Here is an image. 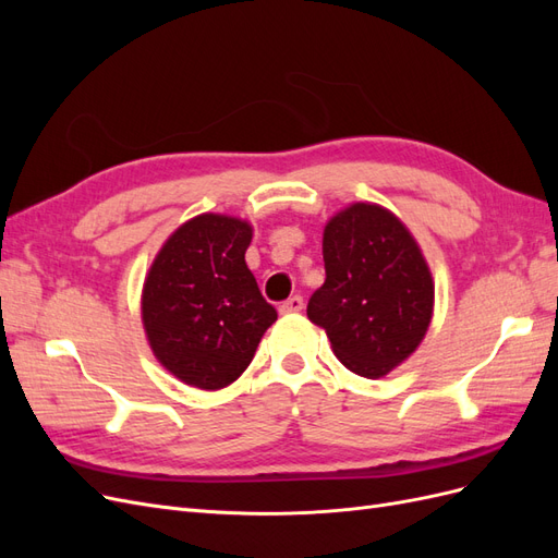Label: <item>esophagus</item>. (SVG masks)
I'll use <instances>...</instances> for the list:
<instances>
[{"label": "esophagus", "instance_id": "obj_1", "mask_svg": "<svg viewBox=\"0 0 558 558\" xmlns=\"http://www.w3.org/2000/svg\"><path fill=\"white\" fill-rule=\"evenodd\" d=\"M302 307H305V300H302V295H291L289 300L281 302L279 312H281V314H295V312H300Z\"/></svg>", "mask_w": 558, "mask_h": 558}]
</instances>
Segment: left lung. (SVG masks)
Listing matches in <instances>:
<instances>
[{
	"mask_svg": "<svg viewBox=\"0 0 558 558\" xmlns=\"http://www.w3.org/2000/svg\"><path fill=\"white\" fill-rule=\"evenodd\" d=\"M326 281L307 305L351 373L384 377L424 340L433 279L416 242L377 205H351L324 230Z\"/></svg>",
	"mask_w": 558,
	"mask_h": 558,
	"instance_id": "left-lung-1",
	"label": "left lung"
}]
</instances>
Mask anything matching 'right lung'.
Returning a JSON list of instances; mask_svg holds the SVG:
<instances>
[{
  "mask_svg": "<svg viewBox=\"0 0 558 558\" xmlns=\"http://www.w3.org/2000/svg\"><path fill=\"white\" fill-rule=\"evenodd\" d=\"M251 226L202 214L160 248L144 283L142 318L150 349L181 381L223 388L238 379L277 310L246 267Z\"/></svg>",
  "mask_w": 558,
  "mask_h": 558,
  "instance_id": "obj_1",
  "label": "right lung"
}]
</instances>
